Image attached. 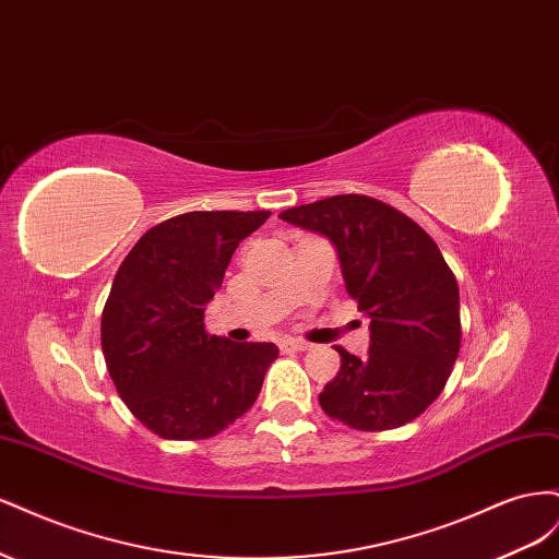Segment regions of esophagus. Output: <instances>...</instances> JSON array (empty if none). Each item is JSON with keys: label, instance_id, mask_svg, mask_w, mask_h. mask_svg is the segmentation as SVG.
<instances>
[{"label": "esophagus", "instance_id": "esophagus-1", "mask_svg": "<svg viewBox=\"0 0 559 559\" xmlns=\"http://www.w3.org/2000/svg\"><path fill=\"white\" fill-rule=\"evenodd\" d=\"M310 345L306 341H296V337H286V341H280V349L282 352H302L308 349Z\"/></svg>", "mask_w": 559, "mask_h": 559}]
</instances>
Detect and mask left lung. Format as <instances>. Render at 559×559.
I'll return each instance as SVG.
<instances>
[{
    "label": "left lung",
    "mask_w": 559,
    "mask_h": 559,
    "mask_svg": "<svg viewBox=\"0 0 559 559\" xmlns=\"http://www.w3.org/2000/svg\"><path fill=\"white\" fill-rule=\"evenodd\" d=\"M282 222L326 235L347 294L370 319L364 359L337 347L341 370L319 394L329 417L359 431L408 425L443 392L460 354V286L411 216L368 195L284 210Z\"/></svg>",
    "instance_id": "obj_1"
}]
</instances>
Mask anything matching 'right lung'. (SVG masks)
I'll return each instance as SVG.
<instances>
[{"label":"right lung","mask_w":559,"mask_h":559,"mask_svg":"<svg viewBox=\"0 0 559 559\" xmlns=\"http://www.w3.org/2000/svg\"><path fill=\"white\" fill-rule=\"evenodd\" d=\"M270 212H189L148 228L114 277L103 352L118 396L167 441L224 431L257 401L273 343L205 331V308L238 245Z\"/></svg>","instance_id":"obj_1"}]
</instances>
